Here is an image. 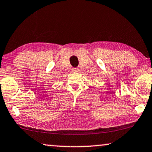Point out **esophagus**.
I'll list each match as a JSON object with an SVG mask.
<instances>
[{
  "mask_svg": "<svg viewBox=\"0 0 152 152\" xmlns=\"http://www.w3.org/2000/svg\"><path fill=\"white\" fill-rule=\"evenodd\" d=\"M79 71H80V69H79L78 67H75V68L72 69V72H78Z\"/></svg>",
  "mask_w": 152,
  "mask_h": 152,
  "instance_id": "obj_1",
  "label": "esophagus"
}]
</instances>
